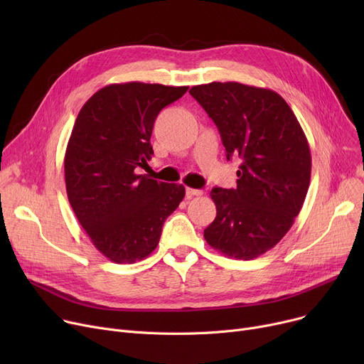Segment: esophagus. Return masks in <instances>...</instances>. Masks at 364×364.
Segmentation results:
<instances>
[{"label":"esophagus","mask_w":364,"mask_h":364,"mask_svg":"<svg viewBox=\"0 0 364 364\" xmlns=\"http://www.w3.org/2000/svg\"><path fill=\"white\" fill-rule=\"evenodd\" d=\"M202 195H203L202 190H198V188H190V187H187V188H186V196H187V199L193 198V196H202Z\"/></svg>","instance_id":"obj_1"}]
</instances>
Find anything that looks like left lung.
I'll return each mask as SVG.
<instances>
[{"label":"left lung","mask_w":364,"mask_h":364,"mask_svg":"<svg viewBox=\"0 0 364 364\" xmlns=\"http://www.w3.org/2000/svg\"><path fill=\"white\" fill-rule=\"evenodd\" d=\"M188 92L215 122L227 159H242L237 187L211 190L217 217L203 237L227 257L254 259L289 232L304 205L311 177L307 137L273 90L211 82Z\"/></svg>","instance_id":"left-lung-1"}]
</instances>
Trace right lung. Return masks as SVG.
Returning a JSON list of instances; mask_svg holds the SVG:
<instances>
[{
    "label": "right lung",
    "mask_w": 364,
    "mask_h": 364,
    "mask_svg": "<svg viewBox=\"0 0 364 364\" xmlns=\"http://www.w3.org/2000/svg\"><path fill=\"white\" fill-rule=\"evenodd\" d=\"M188 87L125 82L103 87L75 121L65 153L66 193L92 245L110 261L149 257L165 220L186 195L183 184L137 174L153 155L159 112Z\"/></svg>",
    "instance_id": "obj_1"
}]
</instances>
